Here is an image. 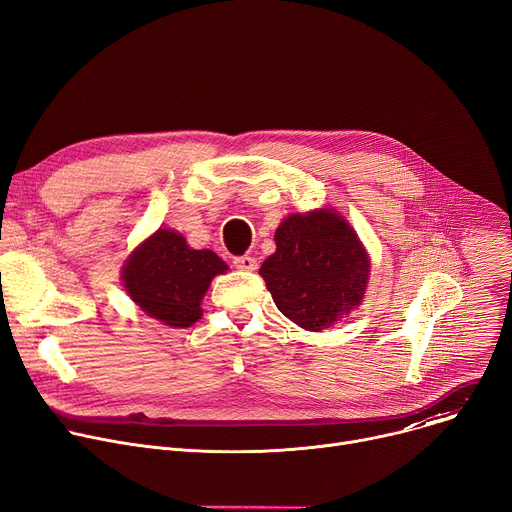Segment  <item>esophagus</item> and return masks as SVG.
Masks as SVG:
<instances>
[{"label": "esophagus", "mask_w": 512, "mask_h": 512, "mask_svg": "<svg viewBox=\"0 0 512 512\" xmlns=\"http://www.w3.org/2000/svg\"><path fill=\"white\" fill-rule=\"evenodd\" d=\"M234 267L243 269V271H255L257 269V259L251 255H243V257H234Z\"/></svg>", "instance_id": "obj_1"}]
</instances>
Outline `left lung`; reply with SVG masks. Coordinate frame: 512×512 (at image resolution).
Instances as JSON below:
<instances>
[{"instance_id": "left-lung-1", "label": "left lung", "mask_w": 512, "mask_h": 512, "mask_svg": "<svg viewBox=\"0 0 512 512\" xmlns=\"http://www.w3.org/2000/svg\"><path fill=\"white\" fill-rule=\"evenodd\" d=\"M370 274L364 245L335 210L290 214L276 230V253L259 276L284 317L323 331L362 302Z\"/></svg>"}]
</instances>
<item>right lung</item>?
Instances as JSON below:
<instances>
[{
  "label": "right lung",
  "mask_w": 512,
  "mask_h": 512,
  "mask_svg": "<svg viewBox=\"0 0 512 512\" xmlns=\"http://www.w3.org/2000/svg\"><path fill=\"white\" fill-rule=\"evenodd\" d=\"M228 265L210 249H191L183 234L160 228L123 265L121 280L140 309L168 327H189L201 317V300Z\"/></svg>",
  "instance_id": "obj_1"
}]
</instances>
